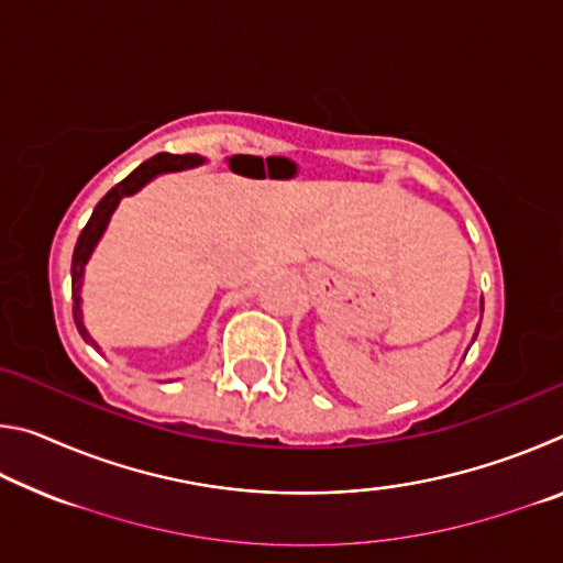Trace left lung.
I'll list each match as a JSON object with an SVG mask.
<instances>
[{"instance_id":"8db88e82","label":"left lung","mask_w":563,"mask_h":563,"mask_svg":"<svg viewBox=\"0 0 563 563\" xmlns=\"http://www.w3.org/2000/svg\"><path fill=\"white\" fill-rule=\"evenodd\" d=\"M482 310H484V302H482ZM474 338H476V335H474Z\"/></svg>"}]
</instances>
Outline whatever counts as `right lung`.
Returning <instances> with one entry per match:
<instances>
[{
    "mask_svg": "<svg viewBox=\"0 0 563 563\" xmlns=\"http://www.w3.org/2000/svg\"><path fill=\"white\" fill-rule=\"evenodd\" d=\"M201 164V158H198L196 154H156L154 158H148L146 164H141L133 174H129L126 178L121 180V184L113 186L107 196L101 198V201L97 203V208H93V213L89 218V223L84 225V231L79 235V241H76V247H74V258H71V298H74V322H76V330L81 332V338L89 342V345L97 347V342H93L89 338L87 328H84L81 322V308H79V290H81V278H84V265H87L89 255L93 251V245L99 243V238L103 233V228H107L111 213L117 211V206L123 196H131L136 194L139 188H144L151 178L158 176V174H166V170H180L186 166H196Z\"/></svg>",
    "mask_w": 563,
    "mask_h": 563,
    "instance_id": "obj_1",
    "label": "right lung"
}]
</instances>
